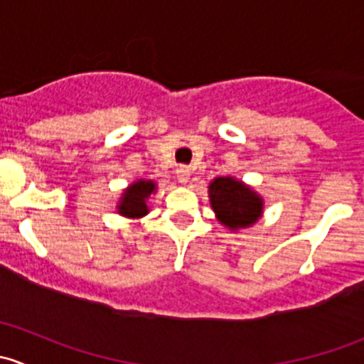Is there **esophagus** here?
<instances>
[{"mask_svg": "<svg viewBox=\"0 0 364 364\" xmlns=\"http://www.w3.org/2000/svg\"><path fill=\"white\" fill-rule=\"evenodd\" d=\"M190 171L186 167H179L176 168V178H178V181L181 183V185H186V183L190 181Z\"/></svg>", "mask_w": 364, "mask_h": 364, "instance_id": "esophagus-1", "label": "esophagus"}]
</instances>
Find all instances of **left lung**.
I'll return each mask as SVG.
<instances>
[{
    "instance_id": "8db88e82",
    "label": "left lung",
    "mask_w": 364,
    "mask_h": 364,
    "mask_svg": "<svg viewBox=\"0 0 364 364\" xmlns=\"http://www.w3.org/2000/svg\"><path fill=\"white\" fill-rule=\"evenodd\" d=\"M208 193L216 220L234 232L252 227L264 213L262 196L232 176L213 179L208 186Z\"/></svg>"
}]
</instances>
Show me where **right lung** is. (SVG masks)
<instances>
[{"label": "right lung", "mask_w": 364, "mask_h": 364, "mask_svg": "<svg viewBox=\"0 0 364 364\" xmlns=\"http://www.w3.org/2000/svg\"><path fill=\"white\" fill-rule=\"evenodd\" d=\"M153 193H156V183L151 179H137L130 183L117 200V215L132 220L142 218L149 213L148 199Z\"/></svg>", "instance_id": "add662e5"}]
</instances>
